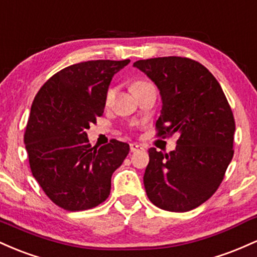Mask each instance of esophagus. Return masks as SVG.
<instances>
[{
  "label": "esophagus",
  "instance_id": "1",
  "mask_svg": "<svg viewBox=\"0 0 257 257\" xmlns=\"http://www.w3.org/2000/svg\"><path fill=\"white\" fill-rule=\"evenodd\" d=\"M140 149H143V147H141L140 145H138V144H131V151L132 152L138 151V150H140Z\"/></svg>",
  "mask_w": 257,
  "mask_h": 257
}]
</instances>
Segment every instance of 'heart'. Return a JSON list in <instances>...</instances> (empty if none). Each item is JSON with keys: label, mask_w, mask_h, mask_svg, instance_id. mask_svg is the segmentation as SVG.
I'll use <instances>...</instances> for the list:
<instances>
[{"label": "heart", "mask_w": 257, "mask_h": 257, "mask_svg": "<svg viewBox=\"0 0 257 257\" xmlns=\"http://www.w3.org/2000/svg\"><path fill=\"white\" fill-rule=\"evenodd\" d=\"M147 85H152L151 83H149V82H144V81H138V82H134L132 85V90H137V89H140V88H144V87H147ZM112 96H113V90L112 89H108L107 90V94H106V102H108L110 100L112 99Z\"/></svg>", "instance_id": "1"}]
</instances>
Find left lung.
I'll use <instances>...</instances> for the list:
<instances>
[{"instance_id": "obj_1", "label": "left lung", "mask_w": 257, "mask_h": 257, "mask_svg": "<svg viewBox=\"0 0 257 257\" xmlns=\"http://www.w3.org/2000/svg\"><path fill=\"white\" fill-rule=\"evenodd\" d=\"M162 98L158 135L178 134L176 149L149 150L144 185L158 208L192 210L216 192L233 157L234 117L222 88L192 59L163 57L135 61Z\"/></svg>"}]
</instances>
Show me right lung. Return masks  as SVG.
Segmentation results:
<instances>
[{"mask_svg":"<svg viewBox=\"0 0 257 257\" xmlns=\"http://www.w3.org/2000/svg\"><path fill=\"white\" fill-rule=\"evenodd\" d=\"M131 60H91L52 76L32 102L24 143L34 178L53 203L69 211L99 205L129 145L91 147L87 129L102 116L111 79Z\"/></svg>","mask_w":257,"mask_h":257,"instance_id":"obj_1","label":"right lung"}]
</instances>
